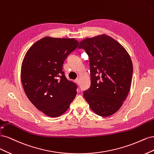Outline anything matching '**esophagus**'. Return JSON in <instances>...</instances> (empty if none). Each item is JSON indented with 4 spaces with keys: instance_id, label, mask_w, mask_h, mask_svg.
<instances>
[{
    "instance_id": "1",
    "label": "esophagus",
    "mask_w": 154,
    "mask_h": 154,
    "mask_svg": "<svg viewBox=\"0 0 154 154\" xmlns=\"http://www.w3.org/2000/svg\"><path fill=\"white\" fill-rule=\"evenodd\" d=\"M75 82L77 83V84H78V85H79V84H80V79H77L75 81Z\"/></svg>"
}]
</instances>
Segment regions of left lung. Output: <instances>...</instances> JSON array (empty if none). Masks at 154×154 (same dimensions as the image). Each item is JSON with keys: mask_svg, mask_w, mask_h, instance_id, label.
I'll use <instances>...</instances> for the list:
<instances>
[{"mask_svg": "<svg viewBox=\"0 0 154 154\" xmlns=\"http://www.w3.org/2000/svg\"><path fill=\"white\" fill-rule=\"evenodd\" d=\"M79 48L89 57L91 86L84 97L97 115L109 116L122 107L131 90L133 66L122 45L106 34L84 39Z\"/></svg>", "mask_w": 154, "mask_h": 154, "instance_id": "obj_1", "label": "left lung"}]
</instances>
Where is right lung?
Instances as JSON below:
<instances>
[{"mask_svg":"<svg viewBox=\"0 0 154 154\" xmlns=\"http://www.w3.org/2000/svg\"><path fill=\"white\" fill-rule=\"evenodd\" d=\"M79 45L74 38L44 37L34 43L24 56L21 80L27 98L50 117L65 112L77 94V85L63 72L68 56Z\"/></svg>","mask_w":154,"mask_h":154,"instance_id":"obj_1","label":"right lung"}]
</instances>
